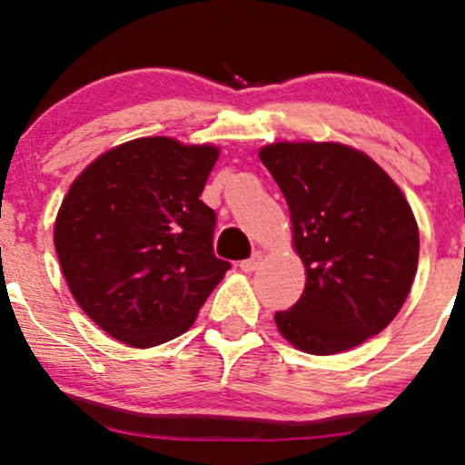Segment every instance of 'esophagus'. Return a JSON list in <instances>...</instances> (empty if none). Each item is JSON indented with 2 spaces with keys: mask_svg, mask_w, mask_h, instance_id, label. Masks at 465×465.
<instances>
[{
  "mask_svg": "<svg viewBox=\"0 0 465 465\" xmlns=\"http://www.w3.org/2000/svg\"><path fill=\"white\" fill-rule=\"evenodd\" d=\"M260 264H262V253L256 252V253H253L252 258L241 260V262H239V269H241V271H245V272H252V271H256Z\"/></svg>",
  "mask_w": 465,
  "mask_h": 465,
  "instance_id": "1",
  "label": "esophagus"
}]
</instances>
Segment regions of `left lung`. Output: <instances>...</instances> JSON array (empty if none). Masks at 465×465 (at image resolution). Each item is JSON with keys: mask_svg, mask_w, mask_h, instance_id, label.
<instances>
[{"mask_svg": "<svg viewBox=\"0 0 465 465\" xmlns=\"http://www.w3.org/2000/svg\"><path fill=\"white\" fill-rule=\"evenodd\" d=\"M260 161L290 207L307 271L302 296L275 323L292 345L332 355L390 326L409 296L419 228L404 194L372 158L341 143H272Z\"/></svg>", "mask_w": 465, "mask_h": 465, "instance_id": "obj_1", "label": "left lung"}]
</instances>
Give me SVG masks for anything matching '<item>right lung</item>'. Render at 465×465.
Returning a JSON list of instances; mask_svg holds the SVG:
<instances>
[{
  "mask_svg": "<svg viewBox=\"0 0 465 465\" xmlns=\"http://www.w3.org/2000/svg\"><path fill=\"white\" fill-rule=\"evenodd\" d=\"M213 145L143 137L78 175L54 224L80 309L114 339L154 347L186 332L231 262L215 258V212L201 193Z\"/></svg>",
  "mask_w": 465,
  "mask_h": 465,
  "instance_id": "1",
  "label": "right lung"
}]
</instances>
